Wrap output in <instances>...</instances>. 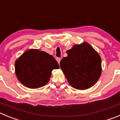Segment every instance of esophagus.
<instances>
[{
    "mask_svg": "<svg viewBox=\"0 0 120 120\" xmlns=\"http://www.w3.org/2000/svg\"><path fill=\"white\" fill-rule=\"evenodd\" d=\"M56 60H57V62H58V63L60 64V61H61V59H60V58L57 57V58H56Z\"/></svg>",
    "mask_w": 120,
    "mask_h": 120,
    "instance_id": "1",
    "label": "esophagus"
}]
</instances>
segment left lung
Instances as JSON below:
<instances>
[{"label": "left lung", "instance_id": "obj_1", "mask_svg": "<svg viewBox=\"0 0 120 120\" xmlns=\"http://www.w3.org/2000/svg\"><path fill=\"white\" fill-rule=\"evenodd\" d=\"M60 61L61 70L73 88L84 90L97 83L102 72L101 58L86 42L74 45Z\"/></svg>", "mask_w": 120, "mask_h": 120}]
</instances>
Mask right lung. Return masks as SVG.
<instances>
[{
	"mask_svg": "<svg viewBox=\"0 0 120 120\" xmlns=\"http://www.w3.org/2000/svg\"><path fill=\"white\" fill-rule=\"evenodd\" d=\"M59 66L51 55L38 49H29L15 61V70L19 81L31 89L47 84L53 69Z\"/></svg>",
	"mask_w": 120,
	"mask_h": 120,
	"instance_id": "add662e5",
	"label": "right lung"
}]
</instances>
